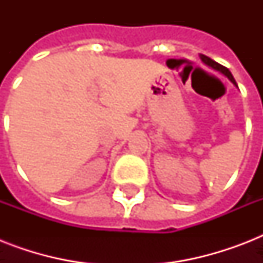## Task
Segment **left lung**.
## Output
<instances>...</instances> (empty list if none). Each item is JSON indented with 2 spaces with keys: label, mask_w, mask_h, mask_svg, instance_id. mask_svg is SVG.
<instances>
[{
  "label": "left lung",
  "mask_w": 263,
  "mask_h": 263,
  "mask_svg": "<svg viewBox=\"0 0 263 263\" xmlns=\"http://www.w3.org/2000/svg\"><path fill=\"white\" fill-rule=\"evenodd\" d=\"M199 57H200V60H202V63H203L204 65H208V67H210V68H212V69H214V71L220 72V73H222V75H224V76H227V78H228V79L231 80V82H232L233 86H236V87H237L236 82H235V79H233L232 73H231V71H229L228 68L222 67V65H220V64L216 63V61H213L212 59H209L208 55L200 54Z\"/></svg>",
  "instance_id": "1"
}]
</instances>
